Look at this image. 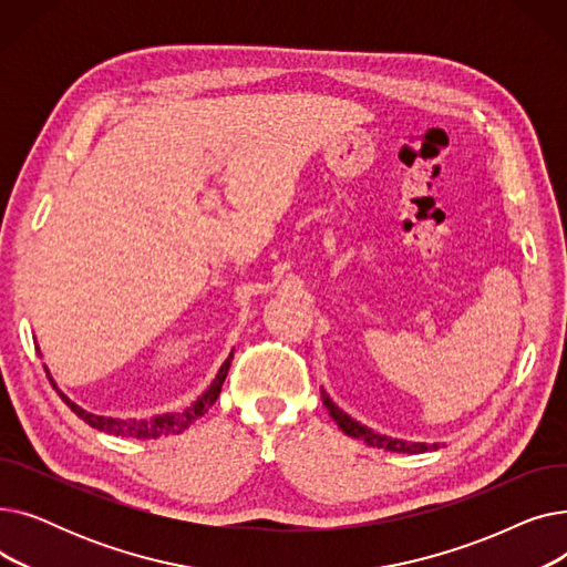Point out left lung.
<instances>
[{"instance_id": "obj_1", "label": "left lung", "mask_w": 567, "mask_h": 567, "mask_svg": "<svg viewBox=\"0 0 567 567\" xmlns=\"http://www.w3.org/2000/svg\"><path fill=\"white\" fill-rule=\"evenodd\" d=\"M321 400H323V406L329 409L331 419L338 423V427H340L347 436L361 439V441H365L368 445H372V449H383V451H391V453H409V455L430 453V451H436V449H439V443H415V441L393 439V436L379 434V432H374V430L361 425L359 421H353L349 413H344V411L329 398V393H326L323 389H321Z\"/></svg>"}]
</instances>
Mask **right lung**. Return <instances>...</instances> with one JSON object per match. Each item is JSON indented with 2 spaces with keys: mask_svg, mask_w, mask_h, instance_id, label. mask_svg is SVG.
Wrapping results in <instances>:
<instances>
[{
  "mask_svg": "<svg viewBox=\"0 0 567 567\" xmlns=\"http://www.w3.org/2000/svg\"><path fill=\"white\" fill-rule=\"evenodd\" d=\"M231 359H234V349L231 353L227 355V361L220 365L216 379L212 381V385L190 404L186 406L184 411H172V413H161V415H152V419H112V415H96V413H89L84 411L82 406H78L73 400H69L62 391L56 389L54 379L50 377V370L45 368V374L52 383V389L59 393V398H62L69 409L78 415V419H82L86 425H92L94 430H101L105 434H114V436H128V439H158V436H169V434H182L184 430H188L195 421H199L202 415L208 411V406H214V402L218 400L220 395V389H223V381L229 372V365H231Z\"/></svg>",
  "mask_w": 567,
  "mask_h": 567,
  "instance_id": "1",
  "label": "right lung"
}]
</instances>
